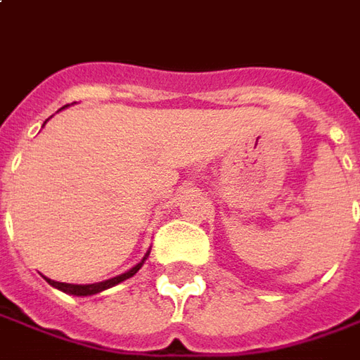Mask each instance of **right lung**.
I'll return each mask as SVG.
<instances>
[{
  "label": "right lung",
  "mask_w": 360,
  "mask_h": 360,
  "mask_svg": "<svg viewBox=\"0 0 360 360\" xmlns=\"http://www.w3.org/2000/svg\"><path fill=\"white\" fill-rule=\"evenodd\" d=\"M149 250L146 252V256L141 258V262H138L134 268H129L128 272L120 274L116 278H110V280H104V282H96V283H65V282H55V280H51V278H45L46 282L51 283L53 288H57L60 292L68 293V295H78V297H84V295H94V293L104 292V290H108V288H114V285H118L124 280H128L131 276H136L138 270L143 266V262L148 260Z\"/></svg>",
  "instance_id": "right-lung-1"
}]
</instances>
